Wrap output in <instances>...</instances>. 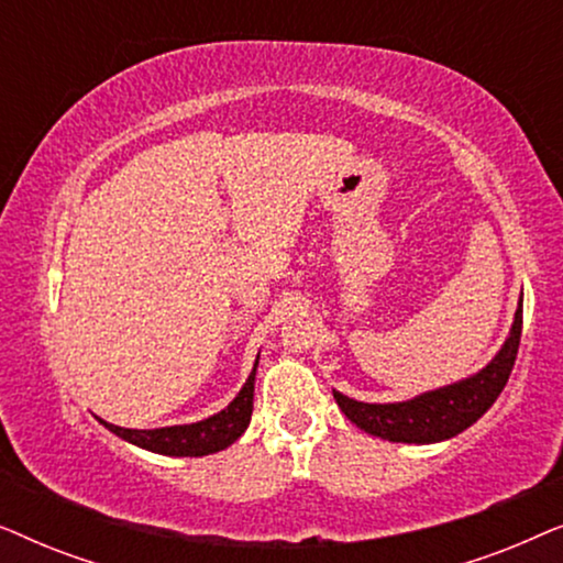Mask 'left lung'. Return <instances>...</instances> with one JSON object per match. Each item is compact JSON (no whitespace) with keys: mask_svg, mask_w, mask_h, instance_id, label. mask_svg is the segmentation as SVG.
<instances>
[{"mask_svg":"<svg viewBox=\"0 0 563 563\" xmlns=\"http://www.w3.org/2000/svg\"><path fill=\"white\" fill-rule=\"evenodd\" d=\"M522 333V295L515 310L510 333L499 345L495 358L466 379L451 382L445 387L422 391L405 402H361L343 391L333 389V397L345 418L353 426L366 430L368 435L384 438L391 443H441L464 433L484 412L495 405L499 391L505 389L518 356Z\"/></svg>","mask_w":563,"mask_h":563,"instance_id":"8db88e82","label":"left lung"}]
</instances>
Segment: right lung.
<instances>
[{"mask_svg":"<svg viewBox=\"0 0 563 563\" xmlns=\"http://www.w3.org/2000/svg\"><path fill=\"white\" fill-rule=\"evenodd\" d=\"M261 353L253 361V368L249 379L241 387V391L222 407L220 412L210 415V418L187 422V426H166V428H151V430H135V428H120L112 426L102 418H97L102 426L114 433L122 441L137 445L151 453H161V456H210V453L225 451L233 445L238 438L249 428L253 415V387H256V368H258Z\"/></svg>","mask_w":563,"mask_h":563,"instance_id":"right-lung-1","label":"right lung"}]
</instances>
